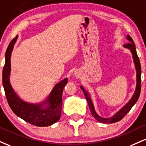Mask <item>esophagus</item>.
I'll return each instance as SVG.
<instances>
[{
  "label": "esophagus",
  "instance_id": "obj_1",
  "mask_svg": "<svg viewBox=\"0 0 146 146\" xmlns=\"http://www.w3.org/2000/svg\"><path fill=\"white\" fill-rule=\"evenodd\" d=\"M75 76H76V77H79L80 76V74L78 72H75Z\"/></svg>",
  "mask_w": 146,
  "mask_h": 146
}]
</instances>
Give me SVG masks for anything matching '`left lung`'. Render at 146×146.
Segmentation results:
<instances>
[{
  "mask_svg": "<svg viewBox=\"0 0 146 146\" xmlns=\"http://www.w3.org/2000/svg\"><path fill=\"white\" fill-rule=\"evenodd\" d=\"M127 38L128 39L129 42H127V43H125L124 45V47H127V48L130 49L131 52L132 54V56H133L134 62H135L136 70H137V88H136V90L135 92V94H134L133 96L131 99V100L127 103V104L124 106L123 108L119 111V112H117V114L114 116H113L112 117L110 118V119H104L99 117L96 112H95L94 106H93L92 102L90 97V95L88 94V93L85 90L84 88L82 86H80L82 91L84 93L85 96H86L87 101H88V106H89L90 109L91 113L92 114V116L94 117L98 121L104 123H112L118 122L119 121H121L123 118L126 114H127V112L130 110L131 108L133 107V106L136 104V102L137 101V100L139 99V95H140L141 92V64H140V60L137 56V51H136V47L134 40H132V38L130 36L127 35Z\"/></svg>",
  "mask_w": 146,
  "mask_h": 146,
  "instance_id": "obj_1",
  "label": "left lung"
}]
</instances>
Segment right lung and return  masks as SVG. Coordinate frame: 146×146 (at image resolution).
<instances>
[{
	"instance_id": "obj_1",
	"label": "right lung",
	"mask_w": 146,
	"mask_h": 146,
	"mask_svg": "<svg viewBox=\"0 0 146 146\" xmlns=\"http://www.w3.org/2000/svg\"><path fill=\"white\" fill-rule=\"evenodd\" d=\"M16 39L17 36L13 38L8 45L5 53V63L3 70V85L8 104L16 115L29 123L40 127L51 125L60 119L63 104L62 94L63 88L68 83V78L56 85L46 101L49 103L47 108H42L41 104H27L21 100L13 90L9 81L11 52Z\"/></svg>"
}]
</instances>
